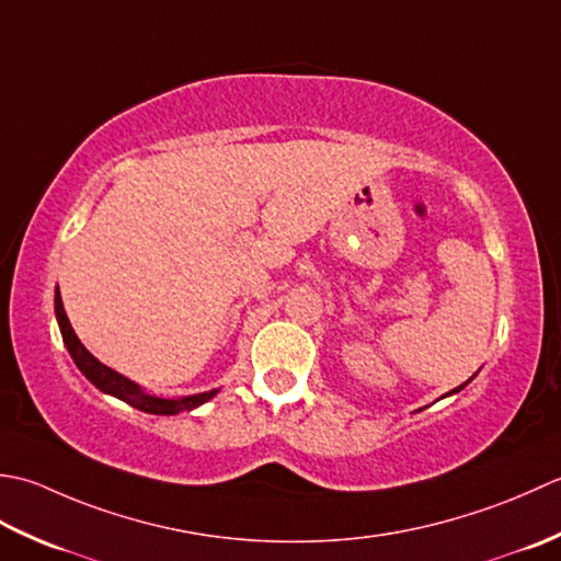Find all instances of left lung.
I'll use <instances>...</instances> for the list:
<instances>
[{"mask_svg":"<svg viewBox=\"0 0 561 561\" xmlns=\"http://www.w3.org/2000/svg\"><path fill=\"white\" fill-rule=\"evenodd\" d=\"M457 390H462V385H460V387H457ZM457 390H453V392H457Z\"/></svg>","mask_w":561,"mask_h":561,"instance_id":"left-lung-1","label":"left lung"}]
</instances>
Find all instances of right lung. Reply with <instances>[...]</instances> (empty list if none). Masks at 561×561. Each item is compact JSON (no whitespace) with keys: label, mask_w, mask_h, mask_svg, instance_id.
I'll return each mask as SVG.
<instances>
[{"label":"right lung","mask_w":561,"mask_h":561,"mask_svg":"<svg viewBox=\"0 0 561 561\" xmlns=\"http://www.w3.org/2000/svg\"><path fill=\"white\" fill-rule=\"evenodd\" d=\"M55 314H57V322H60V331H62V341L67 351H70L72 360L77 363V368L87 375L89 382H94L101 392L113 394L123 399V402H128L130 407L147 411V414H159V416H171V414H181V411H191L201 407L203 402H208L210 397H215L217 390L210 392H203V394H191V397H181V399H162V397H150L145 394L140 387L135 382H130L128 377H123L121 373L111 370L108 365H104L101 360H96L91 353L82 346V341L77 339L75 329L70 324V319H67V312L62 307V297L60 290L55 293Z\"/></svg>","instance_id":"1"}]
</instances>
